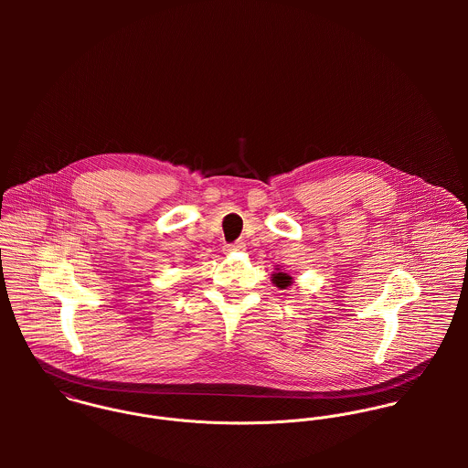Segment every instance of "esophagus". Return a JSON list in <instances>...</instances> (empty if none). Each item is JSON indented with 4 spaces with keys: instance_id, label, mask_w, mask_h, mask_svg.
Returning <instances> with one entry per match:
<instances>
[{
    "instance_id": "esophagus-1",
    "label": "esophagus",
    "mask_w": 468,
    "mask_h": 468,
    "mask_svg": "<svg viewBox=\"0 0 468 468\" xmlns=\"http://www.w3.org/2000/svg\"><path fill=\"white\" fill-rule=\"evenodd\" d=\"M243 249H245V243H243V241H234V243H230V245L225 247L227 252H239V250H243Z\"/></svg>"
}]
</instances>
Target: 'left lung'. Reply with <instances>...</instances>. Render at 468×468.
Segmentation results:
<instances>
[{"label": "left lung", "instance_id": "left-lung-1", "mask_svg": "<svg viewBox=\"0 0 468 468\" xmlns=\"http://www.w3.org/2000/svg\"><path fill=\"white\" fill-rule=\"evenodd\" d=\"M273 282H275V286H279V288H286L290 282H292V277L290 275H286L284 271H279V273H273V279H271Z\"/></svg>", "mask_w": 468, "mask_h": 468}]
</instances>
